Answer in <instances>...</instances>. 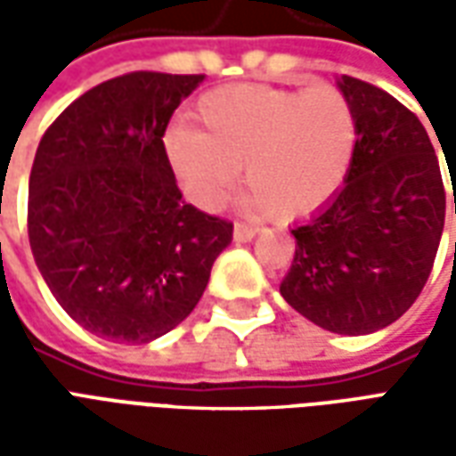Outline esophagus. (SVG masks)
Returning <instances> with one entry per match:
<instances>
[{
    "label": "esophagus",
    "instance_id": "obj_1",
    "mask_svg": "<svg viewBox=\"0 0 456 456\" xmlns=\"http://www.w3.org/2000/svg\"><path fill=\"white\" fill-rule=\"evenodd\" d=\"M256 227L244 224V222H237V224H234V241H251V239L256 237Z\"/></svg>",
    "mask_w": 456,
    "mask_h": 456
}]
</instances>
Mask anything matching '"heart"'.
I'll use <instances>...</instances> for the list:
<instances>
[{"label": "heart", "mask_w": 456, "mask_h": 456, "mask_svg": "<svg viewBox=\"0 0 456 456\" xmlns=\"http://www.w3.org/2000/svg\"><path fill=\"white\" fill-rule=\"evenodd\" d=\"M200 129L175 126L166 159L200 209L224 205L244 178L247 209L303 217L335 198L356 153V114L332 85L310 90L276 85H232L202 94Z\"/></svg>", "instance_id": "1"}]
</instances>
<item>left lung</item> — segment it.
<instances>
[{"label":"left lung","mask_w":456,"mask_h":456,"mask_svg":"<svg viewBox=\"0 0 456 456\" xmlns=\"http://www.w3.org/2000/svg\"><path fill=\"white\" fill-rule=\"evenodd\" d=\"M356 114L352 170L322 208L290 229L281 296L337 335H371L415 303L440 247L444 185L420 119L395 97L342 75ZM456 215V195H454Z\"/></svg>","instance_id":"obj_1"}]
</instances>
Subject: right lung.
<instances>
[{"instance_id": "1", "label": "right lung", "mask_w": 456, "mask_h": 456, "mask_svg": "<svg viewBox=\"0 0 456 456\" xmlns=\"http://www.w3.org/2000/svg\"><path fill=\"white\" fill-rule=\"evenodd\" d=\"M205 75L129 73L48 126L28 178V241L45 286L87 332L149 344L198 305L232 222L185 205L163 134Z\"/></svg>"}]
</instances>
